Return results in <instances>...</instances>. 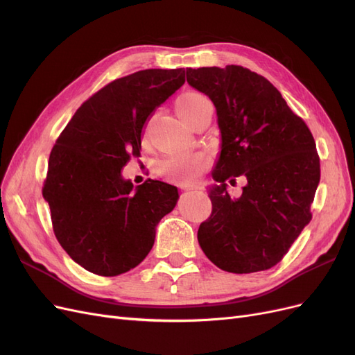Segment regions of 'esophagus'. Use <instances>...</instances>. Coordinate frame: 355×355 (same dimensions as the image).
<instances>
[{
    "label": "esophagus",
    "mask_w": 355,
    "mask_h": 355,
    "mask_svg": "<svg viewBox=\"0 0 355 355\" xmlns=\"http://www.w3.org/2000/svg\"><path fill=\"white\" fill-rule=\"evenodd\" d=\"M182 189H185V191H194V189H198V187H197V185H184V187H182Z\"/></svg>",
    "instance_id": "34e87169"
}]
</instances>
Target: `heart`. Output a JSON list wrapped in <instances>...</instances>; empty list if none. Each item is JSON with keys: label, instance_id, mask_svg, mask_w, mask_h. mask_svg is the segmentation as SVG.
I'll return each mask as SVG.
<instances>
[{"label": "heart", "instance_id": "b5f03b06", "mask_svg": "<svg viewBox=\"0 0 355 355\" xmlns=\"http://www.w3.org/2000/svg\"><path fill=\"white\" fill-rule=\"evenodd\" d=\"M207 108H210L209 99L197 92L184 93L176 102L178 115L188 125ZM207 164L209 158L202 153H175L159 159L157 168L159 175L187 184L194 180Z\"/></svg>", "mask_w": 355, "mask_h": 355}]
</instances>
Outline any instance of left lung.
Returning a JSON list of instances; mask_svg holds the SVG:
<instances>
[{"instance_id":"1","label":"left lung","mask_w":355,"mask_h":355,"mask_svg":"<svg viewBox=\"0 0 355 355\" xmlns=\"http://www.w3.org/2000/svg\"><path fill=\"white\" fill-rule=\"evenodd\" d=\"M187 81L216 108L220 153L209 187L210 218L198 228V243L223 271L250 274L283 259L311 220L320 184V158L304 120L282 93L250 69L187 68ZM244 175L239 199L227 180Z\"/></svg>"}]
</instances>
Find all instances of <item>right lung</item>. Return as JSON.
<instances>
[{
  "label": "right lung",
  "mask_w": 355,
  "mask_h": 355,
  "mask_svg": "<svg viewBox=\"0 0 355 355\" xmlns=\"http://www.w3.org/2000/svg\"><path fill=\"white\" fill-rule=\"evenodd\" d=\"M185 83V69H145L85 101L51 149L42 197L55 235L84 270L120 275L151 252L155 228L179 192L148 179L133 188L121 170L141 155L149 116Z\"/></svg>",
  "instance_id": "right-lung-1"
}]
</instances>
